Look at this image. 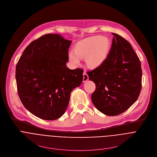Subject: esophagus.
I'll return each instance as SVG.
<instances>
[{
  "label": "esophagus",
  "instance_id": "obj_1",
  "mask_svg": "<svg viewBox=\"0 0 157 157\" xmlns=\"http://www.w3.org/2000/svg\"><path fill=\"white\" fill-rule=\"evenodd\" d=\"M88 79H89V76H88L86 72H84L83 73V82H86Z\"/></svg>",
  "mask_w": 157,
  "mask_h": 157
}]
</instances>
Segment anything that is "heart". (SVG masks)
Returning <instances> with one entry per match:
<instances>
[{
    "mask_svg": "<svg viewBox=\"0 0 157 157\" xmlns=\"http://www.w3.org/2000/svg\"><path fill=\"white\" fill-rule=\"evenodd\" d=\"M110 45V39L101 35L84 39L76 44L75 52H69L68 59L72 64L77 65L81 63V59L85 58L88 67H98L106 61Z\"/></svg>",
    "mask_w": 157,
    "mask_h": 157,
    "instance_id": "heart-1",
    "label": "heart"
}]
</instances>
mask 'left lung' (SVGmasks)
Instances as JSON below:
<instances>
[{
	"instance_id": "8db88e82",
	"label": "left lung",
	"mask_w": 157,
	"mask_h": 157,
	"mask_svg": "<svg viewBox=\"0 0 157 157\" xmlns=\"http://www.w3.org/2000/svg\"><path fill=\"white\" fill-rule=\"evenodd\" d=\"M114 36L106 61L87 73L95 84L91 98L96 109L108 116L127 110L137 100L142 87L139 59L130 43Z\"/></svg>"
}]
</instances>
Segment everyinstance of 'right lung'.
<instances>
[{"instance_id": "obj_1", "label": "right lung", "mask_w": 157, "mask_h": 157, "mask_svg": "<svg viewBox=\"0 0 157 157\" xmlns=\"http://www.w3.org/2000/svg\"><path fill=\"white\" fill-rule=\"evenodd\" d=\"M71 43L58 34L44 35L29 44L17 63L19 97L24 107L40 119L60 118L71 91L82 81L83 70H70L66 65Z\"/></svg>"}]
</instances>
